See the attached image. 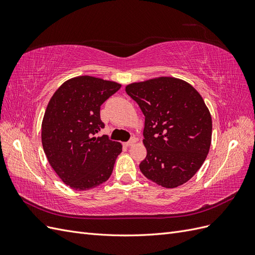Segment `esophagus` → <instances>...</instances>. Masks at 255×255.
<instances>
[{"label":"esophagus","mask_w":255,"mask_h":255,"mask_svg":"<svg viewBox=\"0 0 255 255\" xmlns=\"http://www.w3.org/2000/svg\"><path fill=\"white\" fill-rule=\"evenodd\" d=\"M136 141H137L136 138H135V137H132V138H130V139H129L128 142H125L123 144H125L126 146H129V145H133Z\"/></svg>","instance_id":"obj_1"}]
</instances>
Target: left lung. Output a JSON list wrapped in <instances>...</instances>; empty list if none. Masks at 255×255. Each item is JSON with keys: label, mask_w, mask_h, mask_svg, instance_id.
<instances>
[{"label": "left lung", "mask_w": 255, "mask_h": 255, "mask_svg": "<svg viewBox=\"0 0 255 255\" xmlns=\"http://www.w3.org/2000/svg\"><path fill=\"white\" fill-rule=\"evenodd\" d=\"M126 91L144 115L142 174L166 188L189 181L212 141V117L201 95L187 82L169 76L132 83Z\"/></svg>", "instance_id": "1"}]
</instances>
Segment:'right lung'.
<instances>
[{
  "mask_svg": "<svg viewBox=\"0 0 255 255\" xmlns=\"http://www.w3.org/2000/svg\"><path fill=\"white\" fill-rule=\"evenodd\" d=\"M121 85L83 75L54 92L41 125L43 151L53 170L68 186L88 190L110 179L122 144L96 135L104 128L101 105Z\"/></svg>",
  "mask_w": 255,
  "mask_h": 255,
  "instance_id": "add662e5",
  "label": "right lung"
}]
</instances>
